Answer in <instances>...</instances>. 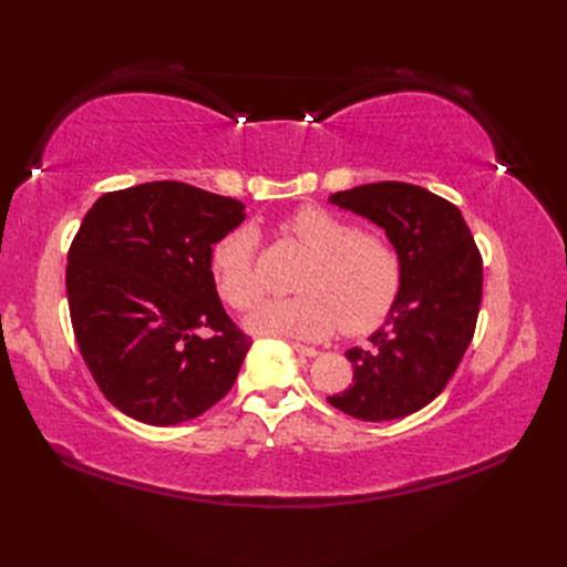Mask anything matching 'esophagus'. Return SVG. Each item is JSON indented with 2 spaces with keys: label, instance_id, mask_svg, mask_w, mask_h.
Masks as SVG:
<instances>
[{
  "label": "esophagus",
  "instance_id": "34e87169",
  "mask_svg": "<svg viewBox=\"0 0 567 567\" xmlns=\"http://www.w3.org/2000/svg\"><path fill=\"white\" fill-rule=\"evenodd\" d=\"M290 348H293V350H296L298 354H302V357H317V354H319V350L300 346V342H290Z\"/></svg>",
  "mask_w": 567,
  "mask_h": 567
}]
</instances>
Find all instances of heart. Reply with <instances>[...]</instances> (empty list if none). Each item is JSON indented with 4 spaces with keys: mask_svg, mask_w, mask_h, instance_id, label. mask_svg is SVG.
<instances>
[{
    "mask_svg": "<svg viewBox=\"0 0 567 567\" xmlns=\"http://www.w3.org/2000/svg\"><path fill=\"white\" fill-rule=\"evenodd\" d=\"M279 231L307 255L296 281L300 296L257 307L246 319L252 333L321 340L338 323L354 336L385 317L400 288V257L383 234L357 231L350 219L319 205L290 213ZM210 269L219 296L236 310H248L262 298L255 234L248 227L219 238Z\"/></svg>",
    "mask_w": 567,
    "mask_h": 567,
    "instance_id": "obj_1",
    "label": "heart"
}]
</instances>
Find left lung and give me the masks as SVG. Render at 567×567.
<instances>
[{
  "mask_svg": "<svg viewBox=\"0 0 567 567\" xmlns=\"http://www.w3.org/2000/svg\"><path fill=\"white\" fill-rule=\"evenodd\" d=\"M329 203L381 227L400 257V288L367 348H350L352 385L336 409L392 421L431 404L466 354L483 300V257L454 203L404 182L331 194Z\"/></svg>",
  "mask_w": 567,
  "mask_h": 567,
  "instance_id": "1",
  "label": "left lung"
}]
</instances>
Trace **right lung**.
<instances>
[{
    "instance_id": "add662e5",
    "label": "right lung",
    "mask_w": 567,
    "mask_h": 567,
    "mask_svg": "<svg viewBox=\"0 0 567 567\" xmlns=\"http://www.w3.org/2000/svg\"><path fill=\"white\" fill-rule=\"evenodd\" d=\"M244 219L241 200L182 182L104 194L84 215L68 250V307L84 364L130 419L177 425L231 390L250 338L221 307L210 260Z\"/></svg>"
}]
</instances>
